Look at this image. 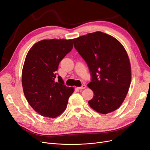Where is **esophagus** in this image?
<instances>
[{
  "instance_id": "1",
  "label": "esophagus",
  "mask_w": 150,
  "mask_h": 150,
  "mask_svg": "<svg viewBox=\"0 0 150 150\" xmlns=\"http://www.w3.org/2000/svg\"><path fill=\"white\" fill-rule=\"evenodd\" d=\"M85 88H86L85 85H81V86H80V87H78V88L80 89V90H83V89H85Z\"/></svg>"
}]
</instances>
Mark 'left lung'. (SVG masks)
Instances as JSON below:
<instances>
[{"label": "left lung", "instance_id": "left-lung-1", "mask_svg": "<svg viewBox=\"0 0 150 150\" xmlns=\"http://www.w3.org/2000/svg\"><path fill=\"white\" fill-rule=\"evenodd\" d=\"M74 45L89 68L93 91L90 107L102 114L118 108L131 83V65L125 48L113 37L95 32L74 39Z\"/></svg>", "mask_w": 150, "mask_h": 150}]
</instances>
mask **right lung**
Segmentation results:
<instances>
[{"label": "right lung", "mask_w": 150, "mask_h": 150, "mask_svg": "<svg viewBox=\"0 0 150 150\" xmlns=\"http://www.w3.org/2000/svg\"><path fill=\"white\" fill-rule=\"evenodd\" d=\"M73 48V39L43 40L28 51L24 62L22 83L32 108L43 117L54 118L64 112L74 88L60 76L55 80L60 61Z\"/></svg>", "instance_id": "right-lung-1"}]
</instances>
